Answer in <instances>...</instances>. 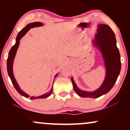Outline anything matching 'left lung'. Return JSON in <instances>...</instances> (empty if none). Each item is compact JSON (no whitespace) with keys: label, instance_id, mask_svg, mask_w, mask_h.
Here are the masks:
<instances>
[{"label":"left lung","instance_id":"left-lung-1","mask_svg":"<svg viewBox=\"0 0 130 130\" xmlns=\"http://www.w3.org/2000/svg\"><path fill=\"white\" fill-rule=\"evenodd\" d=\"M92 43L100 51L104 61L106 75L102 84L98 89L88 92L80 89L72 77V82L74 90L80 97L97 98L105 95L112 88L120 73L121 63L115 34L107 25H98L97 33Z\"/></svg>","mask_w":130,"mask_h":130}]
</instances>
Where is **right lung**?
Segmentation results:
<instances>
[{"label": "right lung", "mask_w": 130, "mask_h": 130, "mask_svg": "<svg viewBox=\"0 0 130 130\" xmlns=\"http://www.w3.org/2000/svg\"><path fill=\"white\" fill-rule=\"evenodd\" d=\"M42 25H43V24H42L41 22H35L30 23V24H28L25 27L23 28V29L18 33V34L17 38H16L15 44L11 48V49L10 50L9 52L8 60H7V71H8V75L9 76L10 79L12 81V84H13V86L15 87V89L17 90V92H18L21 95L26 98H29L30 99H31V100H33V99H44L50 96L53 91V84H54V80L56 79V76L58 74V73L56 74V76H55L54 82H53V83L52 88H51V89L49 92H48L47 93L44 94V95L38 96H30L29 95H28L27 93H26L25 92H24L22 89H21L20 87L19 86L18 83H17V80H16L15 76L13 75V61H14V59H15L16 54H17V51L18 50V47L19 45V43H20L21 39L22 38L26 33H27V32L29 31L31 28H34V27H38V26H41Z\"/></svg>", "instance_id": "add662e5"}]
</instances>
